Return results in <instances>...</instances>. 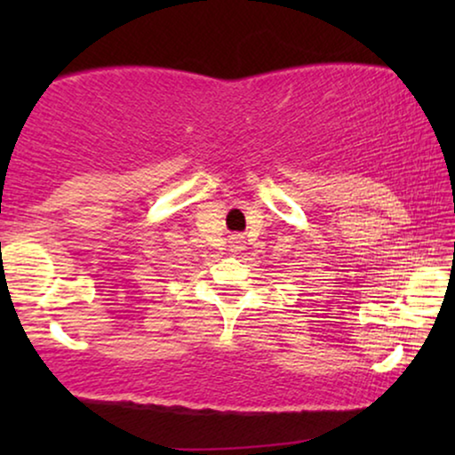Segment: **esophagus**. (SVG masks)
<instances>
[{
  "label": "esophagus",
  "instance_id": "obj_1",
  "mask_svg": "<svg viewBox=\"0 0 455 455\" xmlns=\"http://www.w3.org/2000/svg\"><path fill=\"white\" fill-rule=\"evenodd\" d=\"M244 246H246L244 235H242V234H235V235H232V252L244 251Z\"/></svg>",
  "mask_w": 455,
  "mask_h": 455
}]
</instances>
